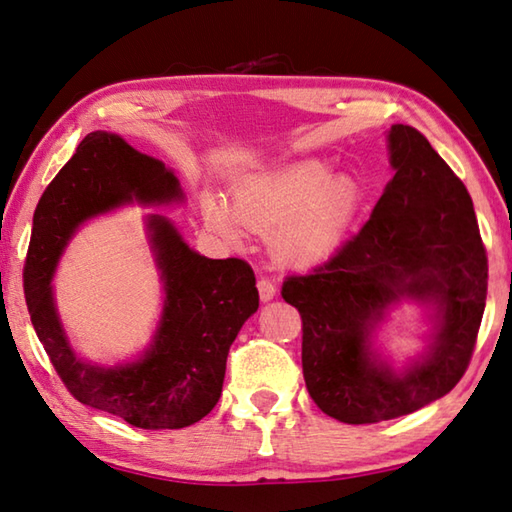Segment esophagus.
I'll return each mask as SVG.
<instances>
[{
    "mask_svg": "<svg viewBox=\"0 0 512 512\" xmlns=\"http://www.w3.org/2000/svg\"><path fill=\"white\" fill-rule=\"evenodd\" d=\"M256 287H258V296H260V300H263V302H267V300H271V298L276 296V285L271 283L269 278H263V276H260V278H258V283H256Z\"/></svg>",
    "mask_w": 512,
    "mask_h": 512,
    "instance_id": "1",
    "label": "esophagus"
}]
</instances>
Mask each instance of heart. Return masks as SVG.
I'll list each match as a JSON object with an SVG mask.
<instances>
[{"mask_svg": "<svg viewBox=\"0 0 512 512\" xmlns=\"http://www.w3.org/2000/svg\"><path fill=\"white\" fill-rule=\"evenodd\" d=\"M367 187L356 176H331L322 161L243 176L232 185V201L205 196L203 216L214 232L238 238L241 225L269 234L280 265L309 269L325 263L347 241L367 207Z\"/></svg>", "mask_w": 512, "mask_h": 512, "instance_id": "b5f03b06", "label": "heart"}]
</instances>
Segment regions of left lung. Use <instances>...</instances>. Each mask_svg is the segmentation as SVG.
<instances>
[{
    "instance_id": "left-lung-1",
    "label": "left lung",
    "mask_w": 512,
    "mask_h": 512,
    "mask_svg": "<svg viewBox=\"0 0 512 512\" xmlns=\"http://www.w3.org/2000/svg\"><path fill=\"white\" fill-rule=\"evenodd\" d=\"M393 179L358 234L309 274L287 276L302 320V375L322 413L375 424L440 400L471 364L488 289L473 201L429 139L389 132ZM400 297L441 309L432 351L404 374L372 358L368 329Z\"/></svg>"
}]
</instances>
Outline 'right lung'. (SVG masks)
<instances>
[{"label": "right lung", "instance_id": "add662e5", "mask_svg": "<svg viewBox=\"0 0 512 512\" xmlns=\"http://www.w3.org/2000/svg\"><path fill=\"white\" fill-rule=\"evenodd\" d=\"M134 201H181L176 176L117 134L90 132L41 194L24 265L30 320L70 395L137 429H183L210 413L223 391L225 362L243 322L258 309L254 269L241 258L212 260L183 243L170 221L148 227L165 305L152 347L139 362L101 369L66 342L50 278L70 236L88 218Z\"/></svg>", "mask_w": 512, "mask_h": 512}]
</instances>
